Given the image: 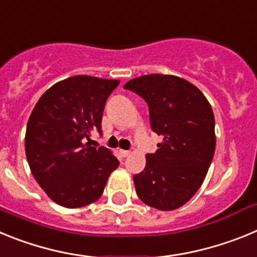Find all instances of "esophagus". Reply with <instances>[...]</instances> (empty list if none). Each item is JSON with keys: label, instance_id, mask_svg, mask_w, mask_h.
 <instances>
[{"label": "esophagus", "instance_id": "34e87169", "mask_svg": "<svg viewBox=\"0 0 257 257\" xmlns=\"http://www.w3.org/2000/svg\"><path fill=\"white\" fill-rule=\"evenodd\" d=\"M121 154H122V157L130 156V151H121Z\"/></svg>", "mask_w": 257, "mask_h": 257}]
</instances>
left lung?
<instances>
[{
    "label": "left lung",
    "instance_id": "8db88e82",
    "mask_svg": "<svg viewBox=\"0 0 257 257\" xmlns=\"http://www.w3.org/2000/svg\"><path fill=\"white\" fill-rule=\"evenodd\" d=\"M148 104L152 130L163 138L147 165L134 175L139 198L171 211L185 205L202 185L215 153V117L198 88L167 74L138 77L123 86Z\"/></svg>",
    "mask_w": 257,
    "mask_h": 257
}]
</instances>
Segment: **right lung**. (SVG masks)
I'll return each instance as SVG.
<instances>
[{
	"label": "right lung",
	"mask_w": 257,
	"mask_h": 257,
	"mask_svg": "<svg viewBox=\"0 0 257 257\" xmlns=\"http://www.w3.org/2000/svg\"><path fill=\"white\" fill-rule=\"evenodd\" d=\"M119 81L76 76L47 90L28 119L26 154L31 171L58 205H90L103 194L119 161L104 147H91V131L101 133L106 99Z\"/></svg>",
	"instance_id": "right-lung-1"
}]
</instances>
